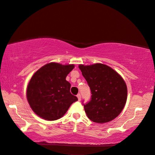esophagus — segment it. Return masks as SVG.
I'll list each match as a JSON object with an SVG mask.
<instances>
[{
	"instance_id": "obj_1",
	"label": "esophagus",
	"mask_w": 155,
	"mask_h": 155,
	"mask_svg": "<svg viewBox=\"0 0 155 155\" xmlns=\"http://www.w3.org/2000/svg\"><path fill=\"white\" fill-rule=\"evenodd\" d=\"M77 97L78 98V101H81V95H80V94H78L77 95Z\"/></svg>"
}]
</instances>
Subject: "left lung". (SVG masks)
Returning <instances> with one entry per match:
<instances>
[{"label": "left lung", "instance_id": "1", "mask_svg": "<svg viewBox=\"0 0 155 155\" xmlns=\"http://www.w3.org/2000/svg\"><path fill=\"white\" fill-rule=\"evenodd\" d=\"M92 92L84 110L90 120L104 124L113 120L126 103L127 88L124 80L110 67L102 63L79 65Z\"/></svg>", "mask_w": 155, "mask_h": 155}]
</instances>
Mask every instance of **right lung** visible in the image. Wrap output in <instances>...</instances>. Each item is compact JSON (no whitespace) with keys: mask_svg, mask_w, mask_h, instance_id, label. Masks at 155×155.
Segmentation results:
<instances>
[{"mask_svg":"<svg viewBox=\"0 0 155 155\" xmlns=\"http://www.w3.org/2000/svg\"><path fill=\"white\" fill-rule=\"evenodd\" d=\"M74 64H46L29 81L26 97L32 110L45 120L54 121L65 115L78 101L70 92L71 84L66 77L74 68Z\"/></svg>","mask_w":155,"mask_h":155,"instance_id":"add662e5","label":"right lung"}]
</instances>
